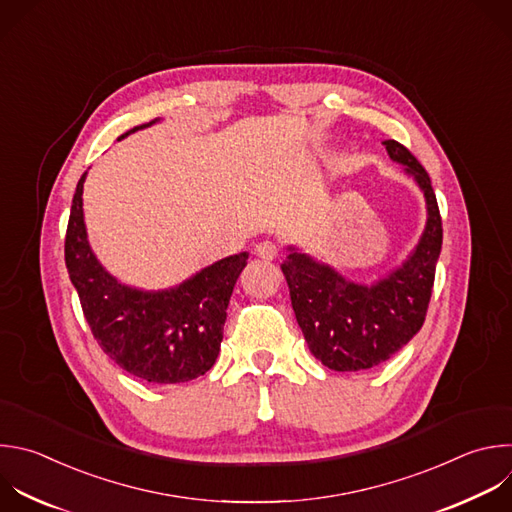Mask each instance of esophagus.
I'll list each match as a JSON object with an SVG mask.
<instances>
[{"label": "esophagus", "mask_w": 512, "mask_h": 512, "mask_svg": "<svg viewBox=\"0 0 512 512\" xmlns=\"http://www.w3.org/2000/svg\"><path fill=\"white\" fill-rule=\"evenodd\" d=\"M277 253H279V251H277V245L271 243V241H263V243H259V245L255 247V255L261 257V259H265V261L275 259Z\"/></svg>", "instance_id": "obj_1"}]
</instances>
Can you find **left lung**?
<instances>
[{"mask_svg":"<svg viewBox=\"0 0 512 512\" xmlns=\"http://www.w3.org/2000/svg\"><path fill=\"white\" fill-rule=\"evenodd\" d=\"M382 144L394 160L408 166L428 203V225L410 259L370 287L350 283L301 253H291L281 263L305 342L333 372H362L390 360L420 331L432 297L442 249L436 195L424 166L404 144Z\"/></svg>","mask_w":512,"mask_h":512,"instance_id":"8db88e82","label":"left lung"}]
</instances>
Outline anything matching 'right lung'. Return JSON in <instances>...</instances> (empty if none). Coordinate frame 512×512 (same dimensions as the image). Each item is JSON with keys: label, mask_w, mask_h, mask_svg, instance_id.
I'll return each instance as SVG.
<instances>
[{"label": "right lung", "mask_w": 512, "mask_h": 512, "mask_svg": "<svg viewBox=\"0 0 512 512\" xmlns=\"http://www.w3.org/2000/svg\"><path fill=\"white\" fill-rule=\"evenodd\" d=\"M138 128L144 126L126 134ZM84 179L86 173L74 193L64 255L98 346L124 372L150 384H181L203 376L219 356L229 299L249 255L221 259L170 291L124 287L90 251L82 215Z\"/></svg>", "instance_id": "add662e5"}]
</instances>
